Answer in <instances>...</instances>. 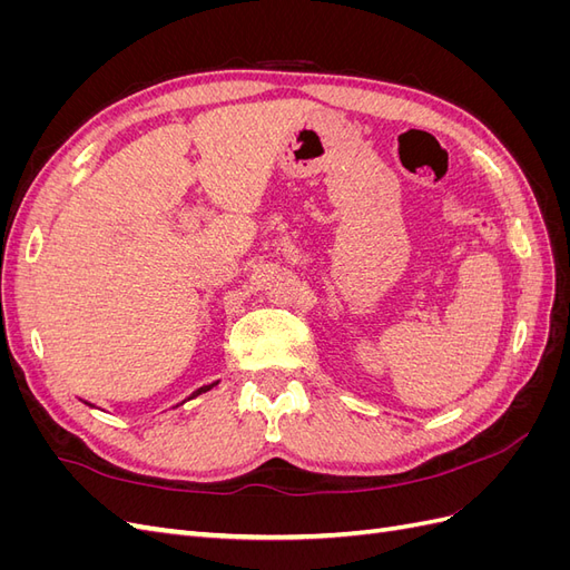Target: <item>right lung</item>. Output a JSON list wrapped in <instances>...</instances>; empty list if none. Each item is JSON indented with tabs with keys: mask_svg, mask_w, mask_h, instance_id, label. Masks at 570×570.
<instances>
[{
	"mask_svg": "<svg viewBox=\"0 0 570 570\" xmlns=\"http://www.w3.org/2000/svg\"><path fill=\"white\" fill-rule=\"evenodd\" d=\"M214 385H218V383H212V385H204V387H199V390H195V392H193V396H189V400H195V396H199V394H202V392H206V390H212V387H214Z\"/></svg>",
	"mask_w": 570,
	"mask_h": 570,
	"instance_id": "1",
	"label": "right lung"
}]
</instances>
